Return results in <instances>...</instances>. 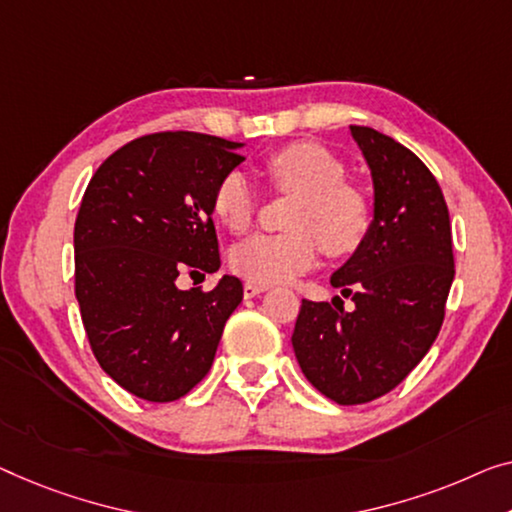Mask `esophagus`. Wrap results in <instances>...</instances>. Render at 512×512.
Wrapping results in <instances>:
<instances>
[{
	"label": "esophagus",
	"instance_id": "34e87169",
	"mask_svg": "<svg viewBox=\"0 0 512 512\" xmlns=\"http://www.w3.org/2000/svg\"><path fill=\"white\" fill-rule=\"evenodd\" d=\"M262 292H266L264 285H255V282H246V285H243V294H246V299H253V296Z\"/></svg>",
	"mask_w": 512,
	"mask_h": 512
}]
</instances>
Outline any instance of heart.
<instances>
[{
    "mask_svg": "<svg viewBox=\"0 0 512 512\" xmlns=\"http://www.w3.org/2000/svg\"><path fill=\"white\" fill-rule=\"evenodd\" d=\"M271 186L301 195L289 230L255 234L234 248L232 266L255 285H280L317 262L322 246L333 257L349 255L370 230V204L361 190L345 183V165L315 142H294L271 154L264 165ZM257 200L241 172L225 174L213 193V216L232 232L253 225Z\"/></svg>",
    "mask_w": 512,
    "mask_h": 512,
    "instance_id": "heart-1",
    "label": "heart"
}]
</instances>
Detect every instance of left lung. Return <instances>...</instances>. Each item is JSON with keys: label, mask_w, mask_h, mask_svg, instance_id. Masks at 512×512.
Segmentation results:
<instances>
[{"label": "left lung", "mask_w": 512, "mask_h": 512, "mask_svg": "<svg viewBox=\"0 0 512 512\" xmlns=\"http://www.w3.org/2000/svg\"><path fill=\"white\" fill-rule=\"evenodd\" d=\"M349 131L372 177V220L331 285L356 308L303 301L292 347L319 393L363 404L393 391L430 352L455 262L444 193L423 160L375 128Z\"/></svg>", "instance_id": "left-lung-1"}]
</instances>
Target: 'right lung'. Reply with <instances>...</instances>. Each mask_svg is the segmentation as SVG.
Returning <instances> with one entry per match:
<instances>
[{
    "mask_svg": "<svg viewBox=\"0 0 512 512\" xmlns=\"http://www.w3.org/2000/svg\"><path fill=\"white\" fill-rule=\"evenodd\" d=\"M243 144L174 131L137 137L98 167L75 220V296L89 345L121 388L172 402L211 370L243 299L239 278L211 292L179 273H216L213 193Z\"/></svg>",
    "mask_w": 512,
    "mask_h": 512,
    "instance_id": "1",
    "label": "right lung"
}]
</instances>
